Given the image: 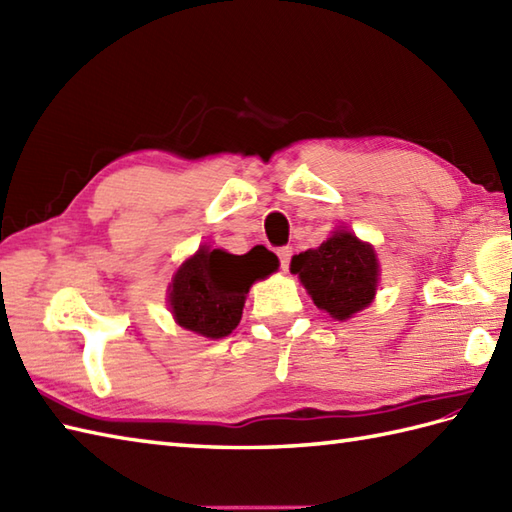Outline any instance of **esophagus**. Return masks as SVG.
Here are the masks:
<instances>
[{
  "instance_id": "34e87169",
  "label": "esophagus",
  "mask_w": 512,
  "mask_h": 512,
  "mask_svg": "<svg viewBox=\"0 0 512 512\" xmlns=\"http://www.w3.org/2000/svg\"><path fill=\"white\" fill-rule=\"evenodd\" d=\"M277 257H279V262H281V268H284V270H288V264H290V257H292V248H290V246H284V248H279V250H277Z\"/></svg>"
}]
</instances>
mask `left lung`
<instances>
[{
	"label": "left lung",
	"mask_w": 512,
	"mask_h": 512,
	"mask_svg": "<svg viewBox=\"0 0 512 512\" xmlns=\"http://www.w3.org/2000/svg\"><path fill=\"white\" fill-rule=\"evenodd\" d=\"M290 273L299 275L321 310L341 321L369 306L376 295L374 248L347 231L334 233L319 248L292 257Z\"/></svg>",
	"instance_id": "obj_1"
}]
</instances>
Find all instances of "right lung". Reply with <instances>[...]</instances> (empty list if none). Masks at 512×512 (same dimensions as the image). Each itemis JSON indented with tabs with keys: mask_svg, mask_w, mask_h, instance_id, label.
I'll list each match as a JSON object with an SVG mask.
<instances>
[{
	"mask_svg": "<svg viewBox=\"0 0 512 512\" xmlns=\"http://www.w3.org/2000/svg\"><path fill=\"white\" fill-rule=\"evenodd\" d=\"M277 266V255L264 246H255L246 255L200 248L173 277L169 292L173 317L182 328L206 339H222L242 319L253 281L275 273Z\"/></svg>",
	"mask_w": 512,
	"mask_h": 512,
	"instance_id": "1",
	"label": "right lung"
}]
</instances>
